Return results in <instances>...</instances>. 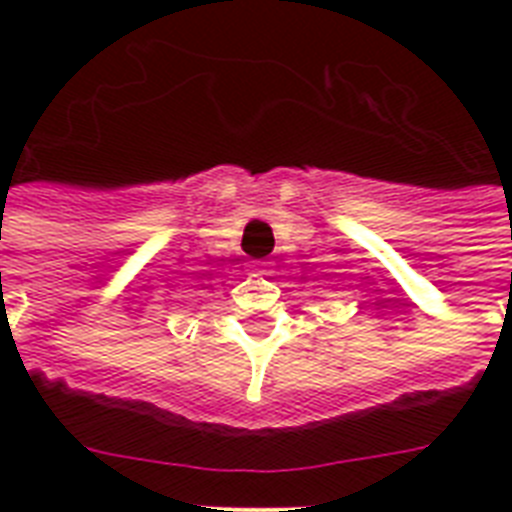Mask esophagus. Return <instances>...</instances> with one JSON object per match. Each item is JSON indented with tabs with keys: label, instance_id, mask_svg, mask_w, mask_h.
Segmentation results:
<instances>
[{
	"label": "esophagus",
	"instance_id": "1",
	"mask_svg": "<svg viewBox=\"0 0 512 512\" xmlns=\"http://www.w3.org/2000/svg\"><path fill=\"white\" fill-rule=\"evenodd\" d=\"M257 271H260V273H265V265H257Z\"/></svg>",
	"mask_w": 512,
	"mask_h": 512
}]
</instances>
